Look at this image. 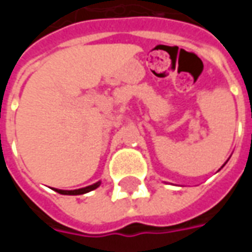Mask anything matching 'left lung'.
I'll return each mask as SVG.
<instances>
[{
  "label": "left lung",
  "instance_id": "obj_1",
  "mask_svg": "<svg viewBox=\"0 0 252 252\" xmlns=\"http://www.w3.org/2000/svg\"><path fill=\"white\" fill-rule=\"evenodd\" d=\"M225 163H227V162H225ZM225 163H224V164H225ZM224 164H222V166H224Z\"/></svg>",
  "mask_w": 252,
  "mask_h": 252
}]
</instances>
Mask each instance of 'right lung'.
<instances>
[{"mask_svg": "<svg viewBox=\"0 0 252 252\" xmlns=\"http://www.w3.org/2000/svg\"><path fill=\"white\" fill-rule=\"evenodd\" d=\"M101 185V181L98 182H95L93 185H89L86 188H81V189H75V190H62V189H54L58 193H61V194H66V195H78V194H85V193H89V191H92V190L97 189L98 186Z\"/></svg>", "mask_w": 252, "mask_h": 252, "instance_id": "add662e5", "label": "right lung"}]
</instances>
